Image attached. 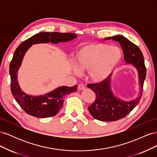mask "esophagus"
Segmentation results:
<instances>
[{
  "mask_svg": "<svg viewBox=\"0 0 157 157\" xmlns=\"http://www.w3.org/2000/svg\"><path fill=\"white\" fill-rule=\"evenodd\" d=\"M78 89L79 90H84L85 89V86H84L83 84H80L78 85Z\"/></svg>",
  "mask_w": 157,
  "mask_h": 157,
  "instance_id": "esophagus-1",
  "label": "esophagus"
}]
</instances>
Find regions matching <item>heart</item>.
<instances>
[{
	"label": "heart",
	"mask_w": 157,
	"mask_h": 157,
	"mask_svg": "<svg viewBox=\"0 0 157 157\" xmlns=\"http://www.w3.org/2000/svg\"><path fill=\"white\" fill-rule=\"evenodd\" d=\"M121 50L103 43L84 46L75 54V63L80 71H88L92 81L101 82L113 74L122 59ZM78 74V71L74 69Z\"/></svg>",
	"instance_id": "obj_1"
}]
</instances>
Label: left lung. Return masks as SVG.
<instances>
[{"label": "left lung", "mask_w": 157, "mask_h": 157, "mask_svg": "<svg viewBox=\"0 0 157 157\" xmlns=\"http://www.w3.org/2000/svg\"><path fill=\"white\" fill-rule=\"evenodd\" d=\"M120 43L124 53V59L126 63L132 64L137 71L140 85V95L134 100L123 101L117 98L111 88V76L105 81L88 84L87 86L96 93V99L88 110L92 116L97 120L104 122L116 121L125 117L138 104L143 94L144 80L146 77V67L144 58L140 49L136 44L122 35L105 38Z\"/></svg>", "instance_id": "8db88e82"}]
</instances>
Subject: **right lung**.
Segmentation results:
<instances>
[{"mask_svg": "<svg viewBox=\"0 0 157 157\" xmlns=\"http://www.w3.org/2000/svg\"><path fill=\"white\" fill-rule=\"evenodd\" d=\"M77 36L74 33L42 32L23 41L16 48L10 63L11 92L20 106L29 115L38 118L54 117L60 110L63 103V97L77 91V85L72 87L60 86L43 96H33L22 92L17 81V71L26 52L33 44L39 43L58 44L67 42Z\"/></svg>", "mask_w": 157, "mask_h": 157, "instance_id": "add662e5", "label": "right lung"}]
</instances>
